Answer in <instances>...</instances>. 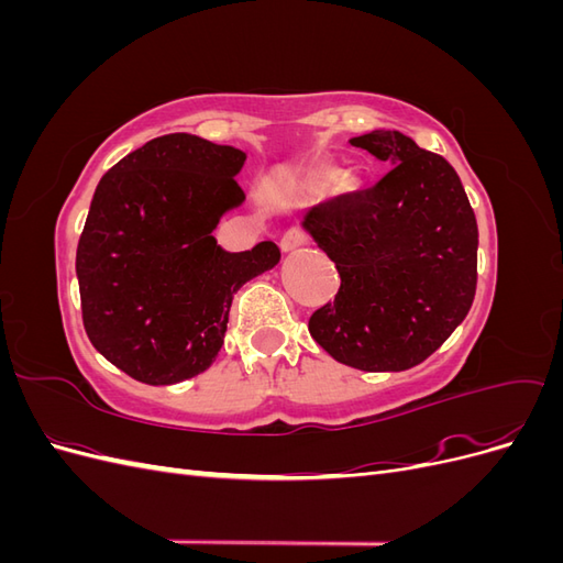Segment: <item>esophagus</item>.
I'll list each match as a JSON object with an SVG mask.
<instances>
[{
	"label": "esophagus",
	"mask_w": 563,
	"mask_h": 563,
	"mask_svg": "<svg viewBox=\"0 0 563 563\" xmlns=\"http://www.w3.org/2000/svg\"><path fill=\"white\" fill-rule=\"evenodd\" d=\"M305 244H308V234H305V230H300V228L286 230L284 236H282V242H279L282 251H296V249H300Z\"/></svg>",
	"instance_id": "esophagus-1"
}]
</instances>
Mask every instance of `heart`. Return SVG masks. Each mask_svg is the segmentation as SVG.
Listing matches in <instances>:
<instances>
[{"mask_svg": "<svg viewBox=\"0 0 563 563\" xmlns=\"http://www.w3.org/2000/svg\"><path fill=\"white\" fill-rule=\"evenodd\" d=\"M327 178H329V180H331V178H335V172H329V176H327Z\"/></svg>", "mask_w": 563, "mask_h": 563, "instance_id": "b5f03b06", "label": "heart"}]
</instances>
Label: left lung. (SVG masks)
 I'll return each instance as SVG.
<instances>
[{
  "label": "left lung",
  "mask_w": 563,
  "mask_h": 563,
  "mask_svg": "<svg viewBox=\"0 0 563 563\" xmlns=\"http://www.w3.org/2000/svg\"><path fill=\"white\" fill-rule=\"evenodd\" d=\"M389 172L368 190L338 195L302 225L340 275L335 300L310 317V335L335 362L406 371L455 331L476 294L479 230L455 168L399 131L350 141Z\"/></svg>",
  "instance_id": "left-lung-1"
}]
</instances>
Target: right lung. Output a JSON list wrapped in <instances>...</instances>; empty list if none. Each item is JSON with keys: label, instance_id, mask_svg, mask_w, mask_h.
Instances as JSON below:
<instances>
[{"label": "right lung", "instance_id": "right-lung-1", "mask_svg": "<svg viewBox=\"0 0 563 563\" xmlns=\"http://www.w3.org/2000/svg\"><path fill=\"white\" fill-rule=\"evenodd\" d=\"M246 155L190 133L133 150L100 178L77 244L81 321L110 364L145 385L207 371L234 294L272 269L279 246L228 253L211 234L240 207Z\"/></svg>", "mask_w": 563, "mask_h": 563}]
</instances>
